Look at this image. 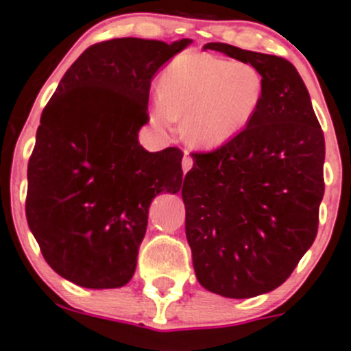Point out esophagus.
<instances>
[{"label":"esophagus","instance_id":"obj_1","mask_svg":"<svg viewBox=\"0 0 351 351\" xmlns=\"http://www.w3.org/2000/svg\"><path fill=\"white\" fill-rule=\"evenodd\" d=\"M192 165H193V159L190 158L189 154H185V158L182 159V169H183V173H185V175H186V171L192 168Z\"/></svg>","mask_w":351,"mask_h":351}]
</instances>
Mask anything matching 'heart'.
Masks as SVG:
<instances>
[{
	"label": "heart",
	"mask_w": 351,
	"mask_h": 351,
	"mask_svg": "<svg viewBox=\"0 0 351 351\" xmlns=\"http://www.w3.org/2000/svg\"><path fill=\"white\" fill-rule=\"evenodd\" d=\"M265 77L254 66L207 54L169 62L149 108L151 122L168 129L183 119L182 134L195 149H217L244 132L265 98Z\"/></svg>",
	"instance_id": "heart-1"
}]
</instances>
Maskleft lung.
I'll list each match as a JSON object with an SVG mask.
<instances>
[{"label":"left lung","mask_w":351,"mask_h":351,"mask_svg":"<svg viewBox=\"0 0 351 351\" xmlns=\"http://www.w3.org/2000/svg\"><path fill=\"white\" fill-rule=\"evenodd\" d=\"M207 49L254 66L267 84L251 125L212 153H193L182 189L198 284L250 299L284 284L316 239L324 136L287 59L221 42Z\"/></svg>","instance_id":"obj_1"}]
</instances>
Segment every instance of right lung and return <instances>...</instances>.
Returning <instances> with one entry per match:
<instances>
[{
	"mask_svg": "<svg viewBox=\"0 0 351 351\" xmlns=\"http://www.w3.org/2000/svg\"><path fill=\"white\" fill-rule=\"evenodd\" d=\"M192 44L123 37L88 47L45 105L28 161V228L49 267L86 289L132 278L161 192L182 189L183 153L139 144L151 80Z\"/></svg>",
	"mask_w": 351,
	"mask_h": 351,
	"instance_id": "1",
	"label": "right lung"
}]
</instances>
